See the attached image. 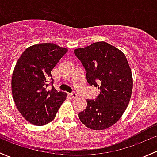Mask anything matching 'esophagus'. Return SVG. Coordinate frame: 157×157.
Wrapping results in <instances>:
<instances>
[{"mask_svg": "<svg viewBox=\"0 0 157 157\" xmlns=\"http://www.w3.org/2000/svg\"><path fill=\"white\" fill-rule=\"evenodd\" d=\"M70 97L71 98V99H75V98H77V93H74V92H73V93H70Z\"/></svg>", "mask_w": 157, "mask_h": 157, "instance_id": "obj_1", "label": "esophagus"}]
</instances>
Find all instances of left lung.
I'll return each mask as SVG.
<instances>
[{"label":"left lung","mask_w":157,"mask_h":157,"mask_svg":"<svg viewBox=\"0 0 157 157\" xmlns=\"http://www.w3.org/2000/svg\"><path fill=\"white\" fill-rule=\"evenodd\" d=\"M86 71L88 83L100 90L86 100L78 114L80 121L93 130L106 129L117 122L128 107L133 88L131 70L121 51L105 42L74 50Z\"/></svg>","instance_id":"obj_1"}]
</instances>
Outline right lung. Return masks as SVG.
Segmentation results:
<instances>
[{"label":"right lung","instance_id":"right-lung-1","mask_svg":"<svg viewBox=\"0 0 157 157\" xmlns=\"http://www.w3.org/2000/svg\"><path fill=\"white\" fill-rule=\"evenodd\" d=\"M67 49L54 43L32 45L19 58L12 76L13 98L25 119L37 126L45 125L55 118L67 94L58 92L51 71ZM49 80L51 83H48Z\"/></svg>","mask_w":157,"mask_h":157}]
</instances>
